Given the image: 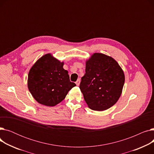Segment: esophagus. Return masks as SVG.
<instances>
[{
	"label": "esophagus",
	"instance_id": "obj_1",
	"mask_svg": "<svg viewBox=\"0 0 154 154\" xmlns=\"http://www.w3.org/2000/svg\"><path fill=\"white\" fill-rule=\"evenodd\" d=\"M80 82V79H78V80H77V81H76L75 84H76V85H79Z\"/></svg>",
	"mask_w": 154,
	"mask_h": 154
}]
</instances>
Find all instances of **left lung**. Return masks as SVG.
<instances>
[{"mask_svg": "<svg viewBox=\"0 0 154 154\" xmlns=\"http://www.w3.org/2000/svg\"><path fill=\"white\" fill-rule=\"evenodd\" d=\"M125 82L124 73L111 57L94 53L86 61L80 89L92 110H107L117 102Z\"/></svg>", "mask_w": 154, "mask_h": 154, "instance_id": "left-lung-1", "label": "left lung"}]
</instances>
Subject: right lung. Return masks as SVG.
I'll list each match as a JSON object with an SVG mask.
<instances>
[{
  "instance_id": "1",
  "label": "right lung",
  "mask_w": 154,
  "mask_h": 154,
  "mask_svg": "<svg viewBox=\"0 0 154 154\" xmlns=\"http://www.w3.org/2000/svg\"><path fill=\"white\" fill-rule=\"evenodd\" d=\"M63 62L51 54L40 57L31 67L28 75V88L37 102L46 106H55L62 102L76 84L70 81Z\"/></svg>"
}]
</instances>
